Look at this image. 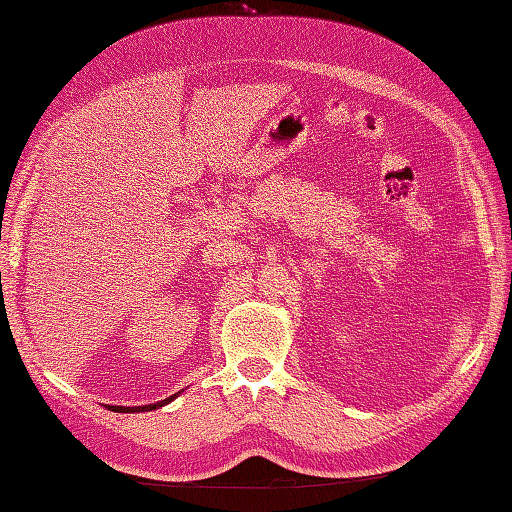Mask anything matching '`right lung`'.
Instances as JSON below:
<instances>
[{"instance_id":"right-lung-1","label":"right lung","mask_w":512,"mask_h":512,"mask_svg":"<svg viewBox=\"0 0 512 512\" xmlns=\"http://www.w3.org/2000/svg\"><path fill=\"white\" fill-rule=\"evenodd\" d=\"M179 393H181V391H179ZM179 393H174V395H170V398H165V400L156 402V404H145V406H108V409L117 411V413H141V411H154V409H159V406L170 404L174 398H179Z\"/></svg>"}]
</instances>
